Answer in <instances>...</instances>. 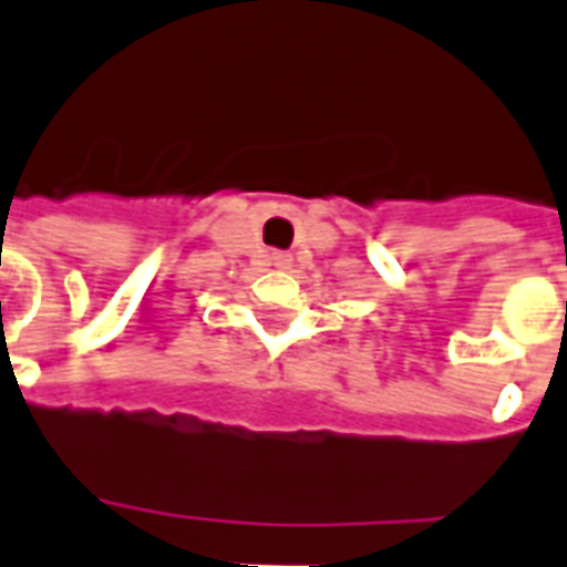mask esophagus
<instances>
[{
  "label": "esophagus",
  "instance_id": "esophagus-1",
  "mask_svg": "<svg viewBox=\"0 0 567 567\" xmlns=\"http://www.w3.org/2000/svg\"><path fill=\"white\" fill-rule=\"evenodd\" d=\"M285 260H288V258H285V255H279V264H285Z\"/></svg>",
  "mask_w": 567,
  "mask_h": 567
}]
</instances>
